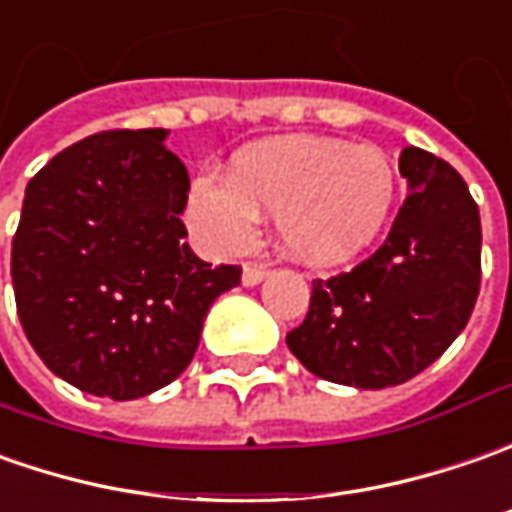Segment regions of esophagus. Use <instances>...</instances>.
Segmentation results:
<instances>
[{
    "mask_svg": "<svg viewBox=\"0 0 512 512\" xmlns=\"http://www.w3.org/2000/svg\"><path fill=\"white\" fill-rule=\"evenodd\" d=\"M266 274H269L266 263H243V283L246 286H257Z\"/></svg>",
    "mask_w": 512,
    "mask_h": 512,
    "instance_id": "esophagus-1",
    "label": "esophagus"
}]
</instances>
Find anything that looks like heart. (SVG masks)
Segmentation results:
<instances>
[{"label": "heart", "mask_w": 512, "mask_h": 512, "mask_svg": "<svg viewBox=\"0 0 512 512\" xmlns=\"http://www.w3.org/2000/svg\"><path fill=\"white\" fill-rule=\"evenodd\" d=\"M394 198L397 169L379 147L286 135L238 152L229 181L198 175L186 221L206 249L240 255L257 240L263 215L277 221L294 257L343 263L377 238Z\"/></svg>", "instance_id": "b5f03b06"}]
</instances>
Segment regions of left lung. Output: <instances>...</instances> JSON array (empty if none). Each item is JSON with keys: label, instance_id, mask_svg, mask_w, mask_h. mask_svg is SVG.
<instances>
[{"label": "left lung", "instance_id": "1", "mask_svg": "<svg viewBox=\"0 0 512 512\" xmlns=\"http://www.w3.org/2000/svg\"><path fill=\"white\" fill-rule=\"evenodd\" d=\"M411 192L388 238L351 272L311 283L306 320L286 334L311 374L388 388L425 371L467 326L482 283L479 206L456 169L399 152Z\"/></svg>", "mask_w": 512, "mask_h": 512}]
</instances>
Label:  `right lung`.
<instances>
[{
	"label": "right lung",
	"mask_w": 512,
	"mask_h": 512,
	"mask_svg": "<svg viewBox=\"0 0 512 512\" xmlns=\"http://www.w3.org/2000/svg\"><path fill=\"white\" fill-rule=\"evenodd\" d=\"M167 130H107L62 150L25 189L13 235L16 314L47 368L79 391L138 399L184 374L240 266L184 243L189 192Z\"/></svg>",
	"instance_id": "1"
}]
</instances>
